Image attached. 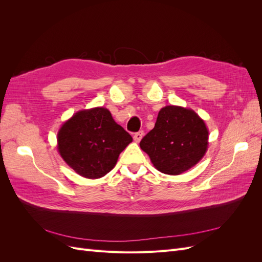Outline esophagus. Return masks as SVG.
<instances>
[{
	"label": "esophagus",
	"instance_id": "34e87169",
	"mask_svg": "<svg viewBox=\"0 0 262 262\" xmlns=\"http://www.w3.org/2000/svg\"><path fill=\"white\" fill-rule=\"evenodd\" d=\"M143 136H144V132L143 131H139L137 133H134L133 139H134V141H136V142H140L141 139L143 138Z\"/></svg>",
	"mask_w": 262,
	"mask_h": 262
}]
</instances>
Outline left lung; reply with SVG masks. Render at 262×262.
<instances>
[{
  "instance_id": "8db88e82",
  "label": "left lung",
  "mask_w": 262,
  "mask_h": 262,
  "mask_svg": "<svg viewBox=\"0 0 262 262\" xmlns=\"http://www.w3.org/2000/svg\"><path fill=\"white\" fill-rule=\"evenodd\" d=\"M208 140L209 130L198 114L170 105L160 110L155 126L141 140L140 147L157 170L179 175L204 156Z\"/></svg>"
}]
</instances>
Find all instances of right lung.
Masks as SVG:
<instances>
[{"instance_id": "obj_1", "label": "right lung", "mask_w": 262, "mask_h": 262, "mask_svg": "<svg viewBox=\"0 0 262 262\" xmlns=\"http://www.w3.org/2000/svg\"><path fill=\"white\" fill-rule=\"evenodd\" d=\"M132 137L104 107L73 115L58 132V150L78 175L96 179L112 170Z\"/></svg>"}]
</instances>
